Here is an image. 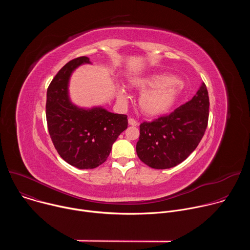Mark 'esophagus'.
Listing matches in <instances>:
<instances>
[{
  "label": "esophagus",
  "instance_id": "34e87169",
  "mask_svg": "<svg viewBox=\"0 0 250 250\" xmlns=\"http://www.w3.org/2000/svg\"><path fill=\"white\" fill-rule=\"evenodd\" d=\"M128 125H132V126H136L138 124H137V122L135 121V120H133V119H128Z\"/></svg>",
  "mask_w": 250,
  "mask_h": 250
}]
</instances>
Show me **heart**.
Returning a JSON list of instances; mask_svg holds the SVG:
<instances>
[{
	"mask_svg": "<svg viewBox=\"0 0 250 250\" xmlns=\"http://www.w3.org/2000/svg\"><path fill=\"white\" fill-rule=\"evenodd\" d=\"M130 88L141 92L138 105L141 113L149 118H156L167 114L180 95L179 85L176 78L165 74H150L137 77L130 81ZM118 97L125 102L127 93L124 88L118 89Z\"/></svg>",
	"mask_w": 250,
	"mask_h": 250,
	"instance_id": "heart-1",
	"label": "heart"
}]
</instances>
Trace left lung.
Instances as JSON below:
<instances>
[{
  "mask_svg": "<svg viewBox=\"0 0 250 250\" xmlns=\"http://www.w3.org/2000/svg\"><path fill=\"white\" fill-rule=\"evenodd\" d=\"M208 106V90L202 83L192 100L169 116L142 123L136 144L139 159L154 169H168L183 162L206 131Z\"/></svg>",
  "mask_w": 250,
  "mask_h": 250,
  "instance_id": "left-lung-1",
  "label": "left lung"
}]
</instances>
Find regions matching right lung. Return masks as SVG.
I'll use <instances>...</instances> for the list:
<instances>
[{
  "instance_id": "add662e5",
  "label": "right lung",
  "mask_w": 250,
  "mask_h": 250,
  "mask_svg": "<svg viewBox=\"0 0 250 250\" xmlns=\"http://www.w3.org/2000/svg\"><path fill=\"white\" fill-rule=\"evenodd\" d=\"M86 56L66 63L51 81L46 94V121L58 154L79 169H93L103 164L114 142L127 127L125 115L114 114L102 106L80 108L69 97L70 77Z\"/></svg>"
}]
</instances>
